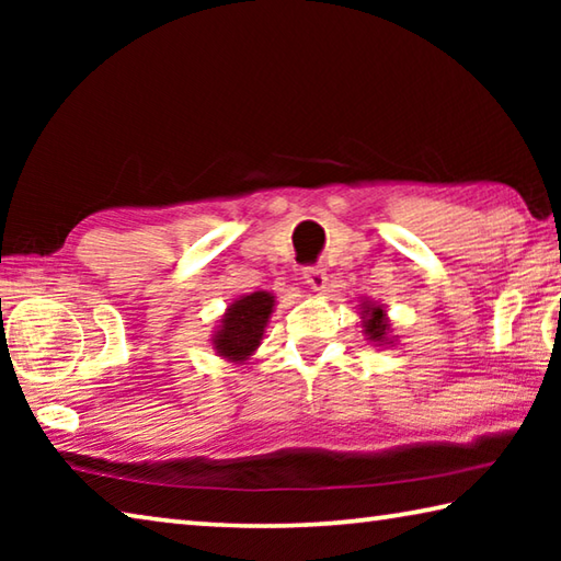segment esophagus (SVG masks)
Here are the masks:
<instances>
[{
    "mask_svg": "<svg viewBox=\"0 0 561 561\" xmlns=\"http://www.w3.org/2000/svg\"><path fill=\"white\" fill-rule=\"evenodd\" d=\"M301 274H304V282H307L314 291H321L327 287V272L321 270L319 264H317V267H304Z\"/></svg>",
    "mask_w": 561,
    "mask_h": 561,
    "instance_id": "34e87169",
    "label": "esophagus"
}]
</instances>
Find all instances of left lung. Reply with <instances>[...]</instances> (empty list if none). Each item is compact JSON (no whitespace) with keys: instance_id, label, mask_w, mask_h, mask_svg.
Listing matches in <instances>:
<instances>
[{"instance_id":"8db88e82","label":"left lung","mask_w":561,"mask_h":561,"mask_svg":"<svg viewBox=\"0 0 561 561\" xmlns=\"http://www.w3.org/2000/svg\"><path fill=\"white\" fill-rule=\"evenodd\" d=\"M358 307H360V327H364L366 339L371 341L374 346L393 344L396 336H391V321H388L383 304L364 299Z\"/></svg>"}]
</instances>
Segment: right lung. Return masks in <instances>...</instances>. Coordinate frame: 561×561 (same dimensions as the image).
I'll return each instance as SVG.
<instances>
[{
    "mask_svg": "<svg viewBox=\"0 0 561 561\" xmlns=\"http://www.w3.org/2000/svg\"><path fill=\"white\" fill-rule=\"evenodd\" d=\"M274 301L277 299L272 291H252L234 299L213 334V348L217 356L232 360V364H242L250 358L262 344Z\"/></svg>",
    "mask_w": 561,
    "mask_h": 561,
    "instance_id": "obj_1",
    "label": "right lung"
}]
</instances>
